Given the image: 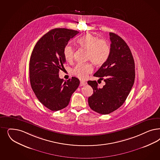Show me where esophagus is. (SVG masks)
I'll use <instances>...</instances> for the list:
<instances>
[{
    "label": "esophagus",
    "mask_w": 160,
    "mask_h": 160,
    "mask_svg": "<svg viewBox=\"0 0 160 160\" xmlns=\"http://www.w3.org/2000/svg\"><path fill=\"white\" fill-rule=\"evenodd\" d=\"M86 84H87V82H85V81H81V82H80V86L82 87V86H83V85H86Z\"/></svg>",
    "instance_id": "esophagus-1"
}]
</instances>
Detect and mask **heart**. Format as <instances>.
Instances as JSON below:
<instances>
[{
    "instance_id": "1",
    "label": "heart",
    "mask_w": 160,
    "mask_h": 160,
    "mask_svg": "<svg viewBox=\"0 0 160 160\" xmlns=\"http://www.w3.org/2000/svg\"><path fill=\"white\" fill-rule=\"evenodd\" d=\"M78 44L83 49L87 50V59L96 65H102L108 60L111 52L108 42L103 39H99L97 36L87 33L77 41ZM74 49L67 46L64 49L63 55L68 62H71L74 57ZM93 71L92 65L89 63H78L73 69V73L81 79H84Z\"/></svg>"
}]
</instances>
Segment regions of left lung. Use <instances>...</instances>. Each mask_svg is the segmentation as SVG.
<instances>
[{
  "mask_svg": "<svg viewBox=\"0 0 160 160\" xmlns=\"http://www.w3.org/2000/svg\"><path fill=\"white\" fill-rule=\"evenodd\" d=\"M111 52L107 62L93 76L105 85L98 88L96 81H89L93 93L88 98L93 111L106 115L119 108L125 101L134 85L135 63L128 45L118 35L109 32Z\"/></svg>",
  "mask_w": 160,
  "mask_h": 160,
  "instance_id": "left-lung-1",
  "label": "left lung"
}]
</instances>
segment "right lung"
I'll use <instances>...</instances> for the list:
<instances>
[{"instance_id": "obj_1", "label": "right lung", "mask_w": 160, "mask_h": 160, "mask_svg": "<svg viewBox=\"0 0 160 160\" xmlns=\"http://www.w3.org/2000/svg\"><path fill=\"white\" fill-rule=\"evenodd\" d=\"M78 31L56 28L49 31L36 43L29 62L31 87L38 100L47 108L57 111L67 107L79 85L77 78L67 81L59 77L66 61L63 51L68 41Z\"/></svg>"}]
</instances>
